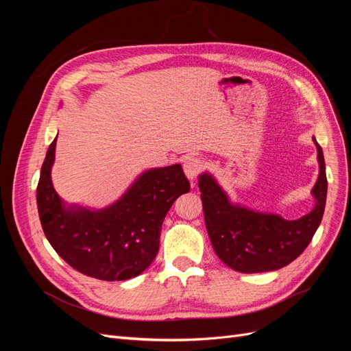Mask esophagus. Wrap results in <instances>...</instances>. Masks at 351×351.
<instances>
[{"mask_svg":"<svg viewBox=\"0 0 351 351\" xmlns=\"http://www.w3.org/2000/svg\"><path fill=\"white\" fill-rule=\"evenodd\" d=\"M202 168H204V164H202L199 158H187L184 161V165H183L184 174L190 180V182H192V180H195L199 176V173L202 171Z\"/></svg>","mask_w":351,"mask_h":351,"instance_id":"1","label":"esophagus"}]
</instances>
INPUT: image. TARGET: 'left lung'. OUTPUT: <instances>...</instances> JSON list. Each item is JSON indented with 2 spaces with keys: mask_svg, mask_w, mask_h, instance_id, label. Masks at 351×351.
Wrapping results in <instances>:
<instances>
[{
  "mask_svg": "<svg viewBox=\"0 0 351 351\" xmlns=\"http://www.w3.org/2000/svg\"><path fill=\"white\" fill-rule=\"evenodd\" d=\"M319 176L312 189L315 206L299 219L259 212L232 204L215 177L199 176L208 234L218 258L231 269L256 274L280 269L299 258L319 227L326 202V173L322 147L317 145Z\"/></svg>",
  "mask_w": 351,
  "mask_h": 351,
  "instance_id": "left-lung-1",
  "label": "left lung"
}]
</instances>
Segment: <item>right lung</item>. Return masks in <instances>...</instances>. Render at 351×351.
<instances>
[{
    "instance_id": "1",
    "label": "right lung",
    "mask_w": 351,
    "mask_h": 351,
    "mask_svg": "<svg viewBox=\"0 0 351 351\" xmlns=\"http://www.w3.org/2000/svg\"><path fill=\"white\" fill-rule=\"evenodd\" d=\"M57 137L49 145L36 189L39 219L49 244L71 268L102 281L142 274L159 250L164 218L190 183L180 164L151 168L107 208L67 205L52 186Z\"/></svg>"
}]
</instances>
